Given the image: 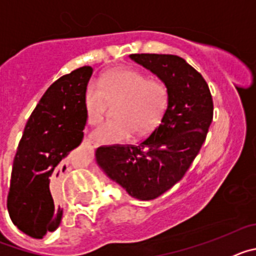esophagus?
I'll return each instance as SVG.
<instances>
[{
	"mask_svg": "<svg viewBox=\"0 0 256 256\" xmlns=\"http://www.w3.org/2000/svg\"><path fill=\"white\" fill-rule=\"evenodd\" d=\"M83 144H86V146H88V148H96V144H94V141H92L91 138H88V137H84V140H83Z\"/></svg>",
	"mask_w": 256,
	"mask_h": 256,
	"instance_id": "34e87169",
	"label": "esophagus"
}]
</instances>
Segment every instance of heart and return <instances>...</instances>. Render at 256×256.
<instances>
[{
	"label": "heart",
	"mask_w": 256,
	"mask_h": 256,
	"mask_svg": "<svg viewBox=\"0 0 256 256\" xmlns=\"http://www.w3.org/2000/svg\"><path fill=\"white\" fill-rule=\"evenodd\" d=\"M108 101L120 100L114 110L115 119L104 122L92 132L104 144L124 141L136 133L150 130L162 120L168 106V87L132 68L114 69L100 76L98 83H88L84 91V110L88 123L97 124L105 114Z\"/></svg>",
	"instance_id": "1"
}]
</instances>
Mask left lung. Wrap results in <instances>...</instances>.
<instances>
[{
	"mask_svg": "<svg viewBox=\"0 0 256 256\" xmlns=\"http://www.w3.org/2000/svg\"><path fill=\"white\" fill-rule=\"evenodd\" d=\"M137 64L168 87L162 123L137 144L96 150V162L132 198L154 200L180 182L198 156L212 120V98L198 70L176 55L133 54Z\"/></svg>",
	"mask_w": 256,
	"mask_h": 256,
	"instance_id": "obj_1",
	"label": "left lung"
}]
</instances>
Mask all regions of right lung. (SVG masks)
Here are the masks:
<instances>
[{"label":"right lung","instance_id":"1","mask_svg":"<svg viewBox=\"0 0 256 256\" xmlns=\"http://www.w3.org/2000/svg\"><path fill=\"white\" fill-rule=\"evenodd\" d=\"M82 66L48 87L30 118L14 158L8 209L12 223L33 238L60 226L62 209L55 202L58 178L70 151L83 140L87 123L84 91L92 76Z\"/></svg>","mask_w":256,"mask_h":256}]
</instances>
